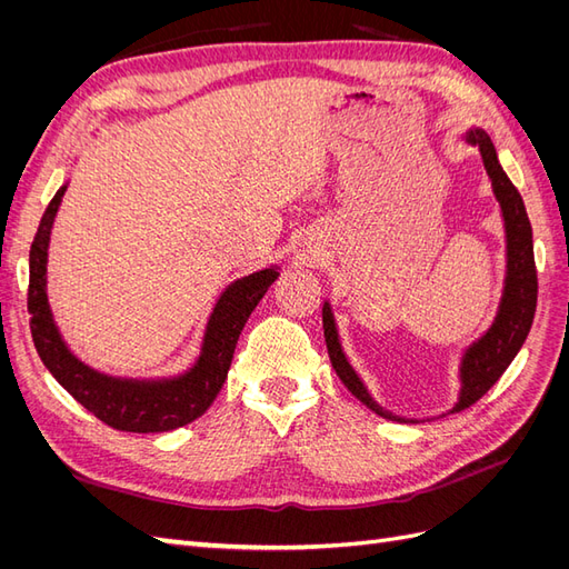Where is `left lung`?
Here are the masks:
<instances>
[{
  "label": "left lung",
  "instance_id": "left-lung-1",
  "mask_svg": "<svg viewBox=\"0 0 569 569\" xmlns=\"http://www.w3.org/2000/svg\"><path fill=\"white\" fill-rule=\"evenodd\" d=\"M465 142L479 149L481 161H485V168H487V176L491 180L493 197L498 206H501L503 228H506V280H503L501 303H498V311L491 327L477 341H472L460 358V393H458V403L451 408V412L465 410L472 403H477L481 396L498 382V377L506 372V368L512 363V358L518 356L531 330L533 311H537V289H539L537 266H533L531 226H529L520 192L506 176L501 163H498L493 142L485 130L479 128L468 130L465 132ZM322 330H325L327 353H330L335 372L339 375L343 387H347L360 403H366L372 412H377V416H382L387 420L418 422V420L393 416V412L385 410L372 399L363 380L356 375V370L347 360V353L341 349L330 301H325L322 306Z\"/></svg>",
  "mask_w": 569,
  "mask_h": 569
}]
</instances>
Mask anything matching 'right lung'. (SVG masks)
<instances>
[{
	"label": "right lung",
	"mask_w": 569,
	"mask_h": 569,
	"mask_svg": "<svg viewBox=\"0 0 569 569\" xmlns=\"http://www.w3.org/2000/svg\"><path fill=\"white\" fill-rule=\"evenodd\" d=\"M66 187L49 201L30 247V332L44 368L82 408L118 432H170L194 422L209 410L226 382L237 339L258 301L266 297L268 287L278 280V266L251 272L226 287L206 322L201 353L189 370L159 380H132V377L99 372L66 347L47 301L49 234Z\"/></svg>",
	"instance_id": "add662e5"
}]
</instances>
